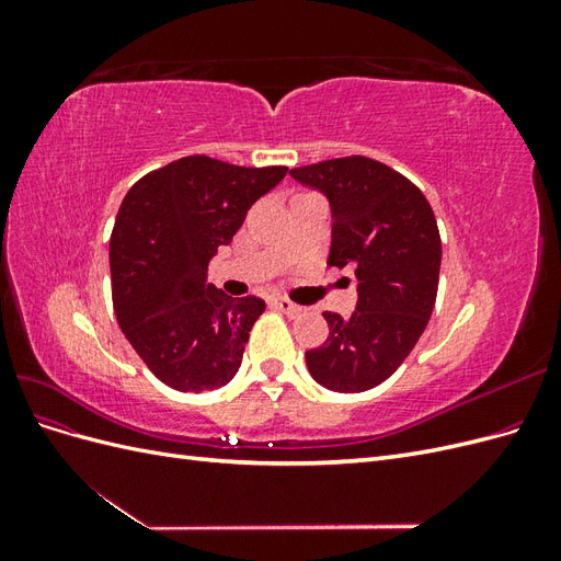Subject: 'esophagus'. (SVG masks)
<instances>
[{
    "mask_svg": "<svg viewBox=\"0 0 561 561\" xmlns=\"http://www.w3.org/2000/svg\"><path fill=\"white\" fill-rule=\"evenodd\" d=\"M271 304H274V307H276L278 311H283L285 316H290V318H297V316H301V313H304V309H301V307H297V304H293L290 299H285V297L271 299Z\"/></svg>",
    "mask_w": 561,
    "mask_h": 561,
    "instance_id": "34e87169",
    "label": "esophagus"
}]
</instances>
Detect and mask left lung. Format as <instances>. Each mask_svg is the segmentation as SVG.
I'll list each match as a JSON object with an SVG mask.
<instances>
[{
    "label": "left lung",
    "mask_w": 561,
    "mask_h": 561,
    "mask_svg": "<svg viewBox=\"0 0 561 561\" xmlns=\"http://www.w3.org/2000/svg\"><path fill=\"white\" fill-rule=\"evenodd\" d=\"M290 175L328 198V264L358 278L348 318L322 313L330 336L307 351V367L320 386L363 393L393 375L428 325L443 260L435 215L410 180L375 159H332Z\"/></svg>",
    "instance_id": "left-lung-1"
}]
</instances>
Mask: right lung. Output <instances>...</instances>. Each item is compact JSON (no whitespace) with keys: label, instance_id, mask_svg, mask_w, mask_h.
Instances as JSON below:
<instances>
[{"label":"right lung","instance_id":"obj_1","mask_svg":"<svg viewBox=\"0 0 561 561\" xmlns=\"http://www.w3.org/2000/svg\"><path fill=\"white\" fill-rule=\"evenodd\" d=\"M285 173V165L184 157L126 194L110 241L114 313L165 386L201 393L227 386L239 371L248 332L266 304L217 290L208 264Z\"/></svg>","mask_w":561,"mask_h":561}]
</instances>
